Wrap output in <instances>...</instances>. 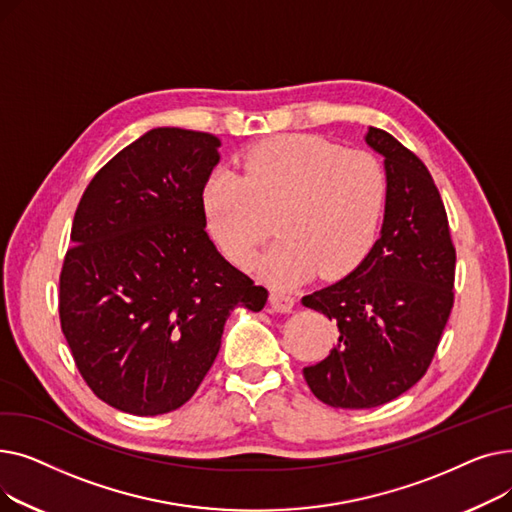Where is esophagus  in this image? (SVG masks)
Returning a JSON list of instances; mask_svg holds the SVG:
<instances>
[{"label":"esophagus","instance_id":"1","mask_svg":"<svg viewBox=\"0 0 512 512\" xmlns=\"http://www.w3.org/2000/svg\"><path fill=\"white\" fill-rule=\"evenodd\" d=\"M270 305L278 313H288L294 307V297L284 290H272L270 292Z\"/></svg>","mask_w":512,"mask_h":512}]
</instances>
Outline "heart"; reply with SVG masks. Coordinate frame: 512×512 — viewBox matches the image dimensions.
Instances as JSON below:
<instances>
[{
	"instance_id": "1",
	"label": "heart",
	"mask_w": 512,
	"mask_h": 512,
	"mask_svg": "<svg viewBox=\"0 0 512 512\" xmlns=\"http://www.w3.org/2000/svg\"><path fill=\"white\" fill-rule=\"evenodd\" d=\"M386 203L380 161L357 149L288 134L255 145L232 170H215L203 188L207 226L224 255L247 265L270 236L257 267L276 284L334 278L371 249Z\"/></svg>"
}]
</instances>
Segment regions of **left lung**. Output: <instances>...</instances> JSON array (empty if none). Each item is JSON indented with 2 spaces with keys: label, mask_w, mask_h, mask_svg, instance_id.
Instances as JSON below:
<instances>
[{
  "label": "left lung",
  "mask_w": 512,
  "mask_h": 512,
  "mask_svg": "<svg viewBox=\"0 0 512 512\" xmlns=\"http://www.w3.org/2000/svg\"><path fill=\"white\" fill-rule=\"evenodd\" d=\"M365 143L384 157L380 238L351 274L301 301L338 326L330 355L303 369L334 409L380 407L415 386L454 303L456 253L432 174L386 130L369 126Z\"/></svg>",
  "instance_id": "8db88e82"
}]
</instances>
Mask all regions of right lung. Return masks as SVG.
Returning a JSON list of instances; mask_svg holds the SVG:
<instances>
[{
  "instance_id": "1",
  "label": "right lung",
  "mask_w": 512,
  "mask_h": 512,
  "mask_svg": "<svg viewBox=\"0 0 512 512\" xmlns=\"http://www.w3.org/2000/svg\"><path fill=\"white\" fill-rule=\"evenodd\" d=\"M220 145L207 132L153 128L107 161L76 207L62 332L87 386L118 411L182 407L218 357L230 313L267 301L205 232L203 188Z\"/></svg>"
}]
</instances>
